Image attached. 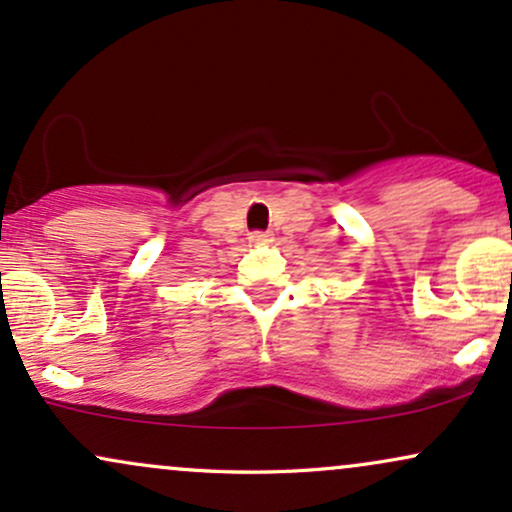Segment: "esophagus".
<instances>
[{
  "label": "esophagus",
  "mask_w": 512,
  "mask_h": 512,
  "mask_svg": "<svg viewBox=\"0 0 512 512\" xmlns=\"http://www.w3.org/2000/svg\"><path fill=\"white\" fill-rule=\"evenodd\" d=\"M249 242L254 246H268L270 242H273V234H270V232H254L249 237Z\"/></svg>",
  "instance_id": "obj_1"
}]
</instances>
